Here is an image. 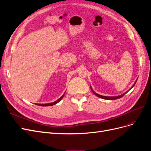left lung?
<instances>
[{
	"label": "left lung",
	"instance_id": "left-lung-1",
	"mask_svg": "<svg viewBox=\"0 0 151 151\" xmlns=\"http://www.w3.org/2000/svg\"><path fill=\"white\" fill-rule=\"evenodd\" d=\"M137 79H137V80H136V81L135 82V83L134 84V85L132 86V87H131V88L130 89H129L127 91H126V92L125 93H123V94H121V95H119V96H102V95H100V94H97L96 93V92H94V90L93 89V88H92V87H91V86H90V87H91V91H93V93L96 96H98V97H99V98H102V99H107V100H114V99H119V98H122V97H123V96H124L126 93H127L128 92H129V91L133 88V87L135 86V83H136V82H137Z\"/></svg>",
	"mask_w": 151,
	"mask_h": 151
}]
</instances>
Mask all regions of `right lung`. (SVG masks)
Wrapping results in <instances>:
<instances>
[{"label":"right lung","mask_w":151,"mask_h":151,"mask_svg":"<svg viewBox=\"0 0 151 151\" xmlns=\"http://www.w3.org/2000/svg\"><path fill=\"white\" fill-rule=\"evenodd\" d=\"M65 93H64V94H63L60 98H58L57 100H56V101H55L53 102V103H45V104H38V103H36V105H38V106H52V105L58 103L59 101H60L61 99L63 98V97L64 96Z\"/></svg>","instance_id":"obj_1"}]
</instances>
